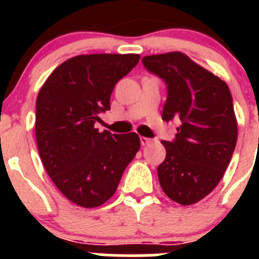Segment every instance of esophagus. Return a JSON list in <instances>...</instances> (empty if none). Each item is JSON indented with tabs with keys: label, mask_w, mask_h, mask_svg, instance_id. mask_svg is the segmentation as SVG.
Returning <instances> with one entry per match:
<instances>
[{
	"label": "esophagus",
	"mask_w": 259,
	"mask_h": 259,
	"mask_svg": "<svg viewBox=\"0 0 259 259\" xmlns=\"http://www.w3.org/2000/svg\"><path fill=\"white\" fill-rule=\"evenodd\" d=\"M140 143H141V145H146V144L152 143V139H148V137L141 136L140 137Z\"/></svg>",
	"instance_id": "obj_1"
}]
</instances>
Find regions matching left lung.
<instances>
[{"instance_id": "left-lung-1", "label": "left lung", "mask_w": 259, "mask_h": 259, "mask_svg": "<svg viewBox=\"0 0 259 259\" xmlns=\"http://www.w3.org/2000/svg\"><path fill=\"white\" fill-rule=\"evenodd\" d=\"M146 70L167 87L162 119L180 120L172 141H162L158 166L164 193L180 205L198 202L218 185L237 141V122L227 84L179 52L146 56Z\"/></svg>"}]
</instances>
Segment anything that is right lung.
<instances>
[{"mask_svg":"<svg viewBox=\"0 0 259 259\" xmlns=\"http://www.w3.org/2000/svg\"><path fill=\"white\" fill-rule=\"evenodd\" d=\"M139 54H89L53 71L36 101V140L45 170L71 202L97 207L115 193L140 149L135 132H98L115 84L139 63Z\"/></svg>","mask_w":259,"mask_h":259,"instance_id":"obj_1","label":"right lung"}]
</instances>
